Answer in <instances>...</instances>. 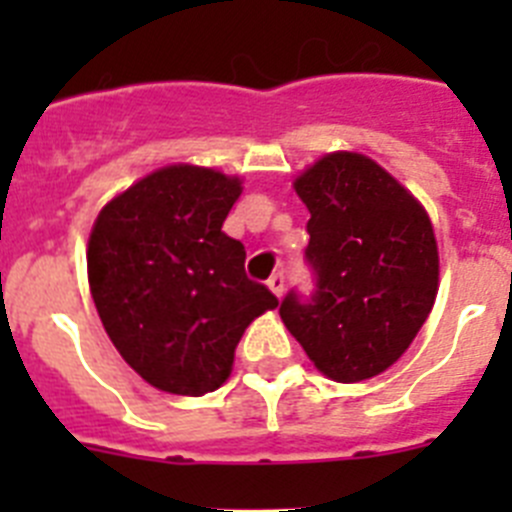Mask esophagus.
<instances>
[{"mask_svg":"<svg viewBox=\"0 0 512 512\" xmlns=\"http://www.w3.org/2000/svg\"><path fill=\"white\" fill-rule=\"evenodd\" d=\"M266 284H269V289H271V292H274V295H277V297L284 295V274H274V277H271Z\"/></svg>","mask_w":512,"mask_h":512,"instance_id":"obj_1","label":"esophagus"}]
</instances>
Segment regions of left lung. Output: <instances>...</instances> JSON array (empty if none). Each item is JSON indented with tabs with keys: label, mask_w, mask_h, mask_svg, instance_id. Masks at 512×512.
Segmentation results:
<instances>
[{
	"label": "left lung",
	"mask_w": 512,
	"mask_h": 512,
	"mask_svg": "<svg viewBox=\"0 0 512 512\" xmlns=\"http://www.w3.org/2000/svg\"><path fill=\"white\" fill-rule=\"evenodd\" d=\"M295 192L310 210L315 292H289L279 315L328 379L377 377L408 351L436 302L431 217L361 153H328L297 176Z\"/></svg>",
	"instance_id": "left-lung-1"
}]
</instances>
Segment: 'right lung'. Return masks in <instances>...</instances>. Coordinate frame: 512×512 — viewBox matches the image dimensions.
Wrapping results in <instances>:
<instances>
[{
	"label": "right lung",
	"instance_id": "obj_1",
	"mask_svg": "<svg viewBox=\"0 0 512 512\" xmlns=\"http://www.w3.org/2000/svg\"><path fill=\"white\" fill-rule=\"evenodd\" d=\"M241 179L176 164L107 202L87 248L92 300L120 356L156 390L200 397L233 369L243 330L279 300L223 233Z\"/></svg>",
	"mask_w": 512,
	"mask_h": 512
}]
</instances>
